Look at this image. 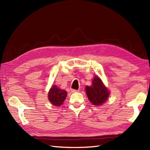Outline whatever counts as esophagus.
Returning <instances> with one entry per match:
<instances>
[{
  "label": "esophagus",
  "mask_w": 150,
  "mask_h": 150,
  "mask_svg": "<svg viewBox=\"0 0 150 150\" xmlns=\"http://www.w3.org/2000/svg\"><path fill=\"white\" fill-rule=\"evenodd\" d=\"M79 90H74V89H72V90H71V92H72V93H77V92H79Z\"/></svg>",
  "instance_id": "esophagus-1"
}]
</instances>
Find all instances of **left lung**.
Listing matches in <instances>:
<instances>
[{"instance_id": "left-lung-1", "label": "left lung", "mask_w": 150, "mask_h": 150, "mask_svg": "<svg viewBox=\"0 0 150 150\" xmlns=\"http://www.w3.org/2000/svg\"><path fill=\"white\" fill-rule=\"evenodd\" d=\"M85 90L89 100L95 106H99L105 103L110 93L100 79L97 76H95L92 80L91 86H86Z\"/></svg>"}]
</instances>
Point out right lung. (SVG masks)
I'll return each mask as SVG.
<instances>
[{
    "mask_svg": "<svg viewBox=\"0 0 150 150\" xmlns=\"http://www.w3.org/2000/svg\"><path fill=\"white\" fill-rule=\"evenodd\" d=\"M67 96V92L65 90H60L56 85H53L48 93V99L53 105L60 106L62 104Z\"/></svg>",
    "mask_w": 150,
    "mask_h": 150,
    "instance_id": "add662e5",
    "label": "right lung"
}]
</instances>
